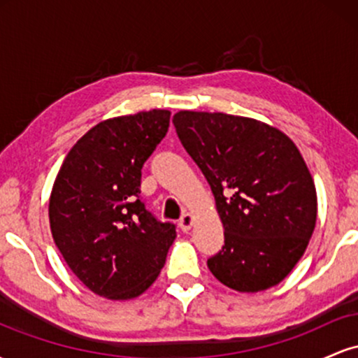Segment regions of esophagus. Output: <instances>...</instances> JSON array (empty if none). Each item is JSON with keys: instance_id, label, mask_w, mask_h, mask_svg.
Returning <instances> with one entry per match:
<instances>
[{"instance_id": "34e87169", "label": "esophagus", "mask_w": 358, "mask_h": 358, "mask_svg": "<svg viewBox=\"0 0 358 358\" xmlns=\"http://www.w3.org/2000/svg\"><path fill=\"white\" fill-rule=\"evenodd\" d=\"M193 220H195V217H193V213L185 212L183 215H182V219H180V229H182L183 232H188V231H190V229H192Z\"/></svg>"}]
</instances>
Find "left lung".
I'll list each match as a JSON object with an SVG mask.
<instances>
[{"mask_svg": "<svg viewBox=\"0 0 358 358\" xmlns=\"http://www.w3.org/2000/svg\"><path fill=\"white\" fill-rule=\"evenodd\" d=\"M173 124L210 185L224 225V248L207 261L210 273L239 293L279 285L316 224L313 176L298 146L252 117L180 110Z\"/></svg>", "mask_w": 358, "mask_h": 358, "instance_id": "1", "label": "left lung"}]
</instances>
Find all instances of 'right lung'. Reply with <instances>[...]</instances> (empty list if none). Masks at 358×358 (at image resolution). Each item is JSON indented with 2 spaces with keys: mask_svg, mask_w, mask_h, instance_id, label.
<instances>
[{
  "mask_svg": "<svg viewBox=\"0 0 358 358\" xmlns=\"http://www.w3.org/2000/svg\"><path fill=\"white\" fill-rule=\"evenodd\" d=\"M170 110L101 121L65 156L53 182L48 219L55 245L92 293L138 298L165 266L176 232L139 200L141 168L165 138Z\"/></svg>",
  "mask_w": 358,
  "mask_h": 358,
  "instance_id": "obj_1",
  "label": "right lung"
}]
</instances>
